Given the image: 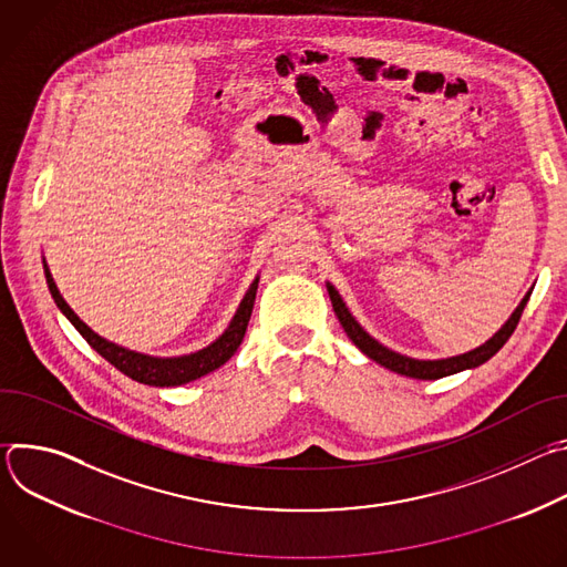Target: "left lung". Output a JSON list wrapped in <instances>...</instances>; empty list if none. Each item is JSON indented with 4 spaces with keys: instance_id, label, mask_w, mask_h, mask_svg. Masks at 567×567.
<instances>
[{
    "instance_id": "obj_1",
    "label": "left lung",
    "mask_w": 567,
    "mask_h": 567,
    "mask_svg": "<svg viewBox=\"0 0 567 567\" xmlns=\"http://www.w3.org/2000/svg\"><path fill=\"white\" fill-rule=\"evenodd\" d=\"M328 291H330V298H332V307L341 320V326L346 330V334L352 339V343L365 354L370 357L372 361L381 363L383 368L396 372V374H403V377H413V379H442V377H449V374H455V372H462V370H468V368H477L482 365L484 361H489L507 341L509 337L514 334L518 320L523 316V309L532 296V291H527V296L520 300V305L516 307V311L509 316V320L505 322V326L498 330V334H494L487 343L466 352V354H460V357H451V359H437V361H420V359H411V357H403L399 352H392L388 350L385 346H381L379 341H374L359 322L354 320V316L348 311L343 298L339 296V291L328 282Z\"/></svg>"
}]
</instances>
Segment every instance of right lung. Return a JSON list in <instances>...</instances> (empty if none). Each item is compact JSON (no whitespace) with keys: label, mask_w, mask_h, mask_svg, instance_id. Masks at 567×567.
Returning <instances> with one entry per match:
<instances>
[{"label":"right lung","mask_w":567,"mask_h":567,"mask_svg":"<svg viewBox=\"0 0 567 567\" xmlns=\"http://www.w3.org/2000/svg\"><path fill=\"white\" fill-rule=\"evenodd\" d=\"M44 276H47V285L49 291L55 300V305L60 307V311L71 320V326L83 334V339L105 359L110 361L116 370H121L123 374H127L130 379L145 383V385H158V388H168V385H182L188 381H195L213 370H217L219 365H224L239 348L241 339H245L249 318L254 311V302H256V291H258V278L254 280V285L249 287L245 300L239 302L237 313L233 316L228 330L208 348L195 352V354H186V357H175V359H158V357H147V354H138L132 350H125L121 346H114L110 341H105L103 337H99L96 332H92L83 320H80L73 309L64 302V298L60 296L49 267L44 265Z\"/></svg>","instance_id":"obj_1"}]
</instances>
